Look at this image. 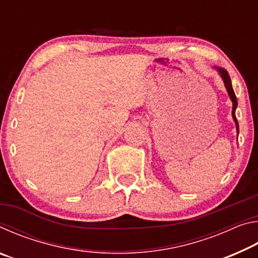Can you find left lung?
Returning <instances> with one entry per match:
<instances>
[{"label": "left lung", "instance_id": "left-lung-1", "mask_svg": "<svg viewBox=\"0 0 258 258\" xmlns=\"http://www.w3.org/2000/svg\"><path fill=\"white\" fill-rule=\"evenodd\" d=\"M214 69H216L217 73L220 74L221 78H222V80H223L224 86H225V89H226V92H228L229 97L231 99V101H232V118H233L234 123H235V128H237V133L239 135V124H238L237 117H235V109H237V107H238V101H237V97H235V94H234V91H233V87H232V83H231L229 73L226 72L224 68H221V67H215V66H214Z\"/></svg>", "mask_w": 258, "mask_h": 258}]
</instances>
